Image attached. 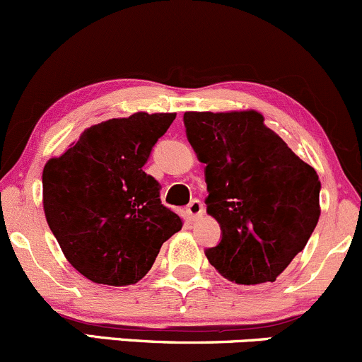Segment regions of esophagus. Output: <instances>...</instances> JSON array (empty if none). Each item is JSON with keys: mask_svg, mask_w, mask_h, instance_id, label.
<instances>
[{"mask_svg": "<svg viewBox=\"0 0 362 362\" xmlns=\"http://www.w3.org/2000/svg\"><path fill=\"white\" fill-rule=\"evenodd\" d=\"M203 211H204L203 203L199 202V199H192V202L189 203L187 215H189V218H191V221H198V218H202Z\"/></svg>", "mask_w": 362, "mask_h": 362, "instance_id": "esophagus-1", "label": "esophagus"}]
</instances>
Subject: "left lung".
Listing matches in <instances>:
<instances>
[{
	"mask_svg": "<svg viewBox=\"0 0 362 362\" xmlns=\"http://www.w3.org/2000/svg\"><path fill=\"white\" fill-rule=\"evenodd\" d=\"M184 124L206 164V214L222 229L208 261L229 282H275L319 222V175L257 110L185 112Z\"/></svg>",
	"mask_w": 362,
	"mask_h": 362,
	"instance_id": "obj_1",
	"label": "left lung"
}]
</instances>
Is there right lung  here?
<instances>
[{
  "label": "right lung",
  "instance_id": "add662e5",
  "mask_svg": "<svg viewBox=\"0 0 362 362\" xmlns=\"http://www.w3.org/2000/svg\"><path fill=\"white\" fill-rule=\"evenodd\" d=\"M175 117L136 112L94 124L43 166L47 224L69 264L94 284H136L184 226L144 171Z\"/></svg>",
  "mask_w": 362,
  "mask_h": 362
}]
</instances>
